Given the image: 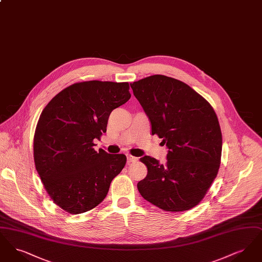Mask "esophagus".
Returning <instances> with one entry per match:
<instances>
[{
    "instance_id": "esophagus-1",
    "label": "esophagus",
    "mask_w": 262,
    "mask_h": 262,
    "mask_svg": "<svg viewBox=\"0 0 262 262\" xmlns=\"http://www.w3.org/2000/svg\"><path fill=\"white\" fill-rule=\"evenodd\" d=\"M126 158H127V163H128V164L137 161V157H135V156L130 155V154H127V155H126Z\"/></svg>"
}]
</instances>
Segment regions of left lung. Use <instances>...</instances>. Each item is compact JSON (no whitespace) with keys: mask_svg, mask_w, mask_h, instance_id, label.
<instances>
[{"mask_svg":"<svg viewBox=\"0 0 262 262\" xmlns=\"http://www.w3.org/2000/svg\"><path fill=\"white\" fill-rule=\"evenodd\" d=\"M134 95L163 138L167 162L140 158L147 167L137 188L144 200L165 211L198 205L218 174L222 134L211 105L185 82L155 75L130 83Z\"/></svg>","mask_w":262,"mask_h":262,"instance_id":"obj_1","label":"left lung"}]
</instances>
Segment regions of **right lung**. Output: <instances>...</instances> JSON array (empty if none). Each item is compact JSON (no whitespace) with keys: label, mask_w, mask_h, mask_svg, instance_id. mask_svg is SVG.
I'll return each mask as SVG.
<instances>
[{"label":"right lung","mask_w":262,"mask_h":262,"mask_svg":"<svg viewBox=\"0 0 262 262\" xmlns=\"http://www.w3.org/2000/svg\"><path fill=\"white\" fill-rule=\"evenodd\" d=\"M127 82L90 80L58 93L41 113L34 139L35 168L53 201L79 214L106 198L126 162L124 154L95 151L114 109L130 98Z\"/></svg>","instance_id":"right-lung-1"}]
</instances>
